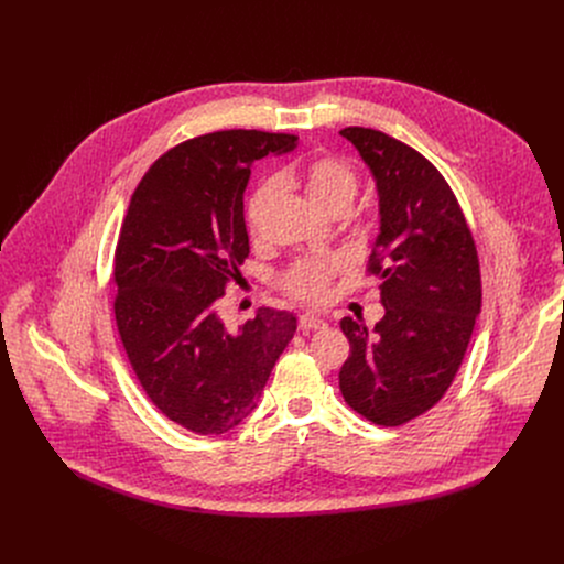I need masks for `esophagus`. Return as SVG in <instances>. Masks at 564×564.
I'll list each match as a JSON object with an SVG mask.
<instances>
[{
	"label": "esophagus",
	"mask_w": 564,
	"mask_h": 564,
	"mask_svg": "<svg viewBox=\"0 0 564 564\" xmlns=\"http://www.w3.org/2000/svg\"><path fill=\"white\" fill-rule=\"evenodd\" d=\"M328 324L321 316H314V314H301L299 316V330H324Z\"/></svg>",
	"instance_id": "34e87169"
}]
</instances>
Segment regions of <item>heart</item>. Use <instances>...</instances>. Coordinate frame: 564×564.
Here are the masks:
<instances>
[{
    "instance_id": "b5f03b06",
    "label": "heart",
    "mask_w": 564,
    "mask_h": 564,
    "mask_svg": "<svg viewBox=\"0 0 564 564\" xmlns=\"http://www.w3.org/2000/svg\"><path fill=\"white\" fill-rule=\"evenodd\" d=\"M279 181L283 183H301L312 203L333 214L337 209H350L359 178L357 172L339 155L321 153L310 158L301 170L281 172ZM279 194V183L274 178L261 183L246 207V218L252 236H259L263 229V220ZM348 268V259L344 254H321V257H303L294 261L281 276V290L301 303H324L330 296L333 281Z\"/></svg>"
}]
</instances>
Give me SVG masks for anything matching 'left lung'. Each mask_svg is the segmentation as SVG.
<instances>
[{
    "mask_svg": "<svg viewBox=\"0 0 564 564\" xmlns=\"http://www.w3.org/2000/svg\"><path fill=\"white\" fill-rule=\"evenodd\" d=\"M339 133L377 181L381 227L366 272L381 281L386 307L372 333L359 318H341L350 357L339 388L368 422L401 426L431 411L462 366L481 307L477 248L429 158L377 129Z\"/></svg>",
    "mask_w": 564,
    "mask_h": 564,
    "instance_id": "obj_1",
    "label": "left lung"
}]
</instances>
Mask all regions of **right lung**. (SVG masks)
Returning a JSON list of instances; mask_svg holds the SVG:
<instances>
[{"label": "right lung", "mask_w": 564, "mask_h": 564, "mask_svg": "<svg viewBox=\"0 0 564 564\" xmlns=\"http://www.w3.org/2000/svg\"><path fill=\"white\" fill-rule=\"evenodd\" d=\"M292 133L214 131L160 155L120 227L116 324L151 404L198 435H223L259 404L296 333L285 310L259 307L227 330L218 301L250 254L243 194L254 160L296 147Z\"/></svg>", "instance_id": "add662e5"}]
</instances>
